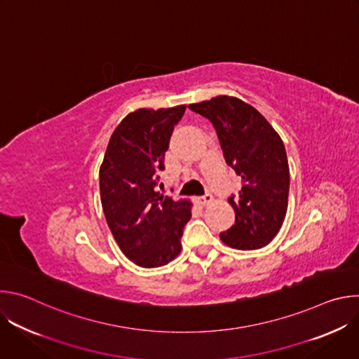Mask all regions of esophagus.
I'll return each instance as SVG.
<instances>
[{"label": "esophagus", "mask_w": 359, "mask_h": 359, "mask_svg": "<svg viewBox=\"0 0 359 359\" xmlns=\"http://www.w3.org/2000/svg\"><path fill=\"white\" fill-rule=\"evenodd\" d=\"M194 201L198 204V206H208L209 203L213 201V196L209 193L204 196H197V197H194Z\"/></svg>", "instance_id": "esophagus-1"}]
</instances>
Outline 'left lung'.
<instances>
[{
	"label": "left lung",
	"instance_id": "obj_1",
	"mask_svg": "<svg viewBox=\"0 0 359 359\" xmlns=\"http://www.w3.org/2000/svg\"><path fill=\"white\" fill-rule=\"evenodd\" d=\"M189 108L213 123L227 165L243 179L238 197L229 200L236 223L220 233V240L237 250L267 245L288 208L290 168L280 135L257 109L234 96L220 95Z\"/></svg>",
	"mask_w": 359,
	"mask_h": 359
}]
</instances>
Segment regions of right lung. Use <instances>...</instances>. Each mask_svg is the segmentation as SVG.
Segmentation results:
<instances>
[{"instance_id": "1", "label": "right lung", "mask_w": 359, "mask_h": 359, "mask_svg": "<svg viewBox=\"0 0 359 359\" xmlns=\"http://www.w3.org/2000/svg\"><path fill=\"white\" fill-rule=\"evenodd\" d=\"M186 105L136 109L114 130L99 169L102 209L126 257L155 269L180 254V238L193 203L156 190L165 153Z\"/></svg>"}]
</instances>
